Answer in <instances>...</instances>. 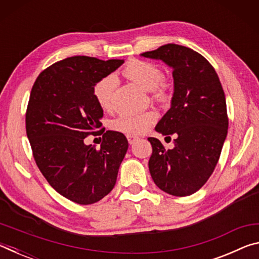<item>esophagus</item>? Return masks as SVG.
I'll return each mask as SVG.
<instances>
[{
    "mask_svg": "<svg viewBox=\"0 0 259 259\" xmlns=\"http://www.w3.org/2000/svg\"><path fill=\"white\" fill-rule=\"evenodd\" d=\"M126 138H128V142L130 145H133L134 143H136L139 139V137H137V136H135V135H128L126 136Z\"/></svg>",
    "mask_w": 259,
    "mask_h": 259,
    "instance_id": "1",
    "label": "esophagus"
}]
</instances>
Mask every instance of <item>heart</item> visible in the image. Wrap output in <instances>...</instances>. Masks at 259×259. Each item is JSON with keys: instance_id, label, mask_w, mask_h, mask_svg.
Here are the masks:
<instances>
[{"instance_id": "1", "label": "heart", "mask_w": 259, "mask_h": 259, "mask_svg": "<svg viewBox=\"0 0 259 259\" xmlns=\"http://www.w3.org/2000/svg\"><path fill=\"white\" fill-rule=\"evenodd\" d=\"M122 75L133 81L142 89L151 91L152 97L156 102L165 103L170 98V85L163 80V72L157 65L150 61L133 59L126 63L122 69ZM116 88V78L108 75L94 85V97L104 111L113 108L114 91ZM155 121L153 112H143L138 114H121L113 121V128L129 135H140L150 128Z\"/></svg>"}]
</instances>
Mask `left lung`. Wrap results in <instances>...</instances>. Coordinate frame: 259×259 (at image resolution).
<instances>
[{
  "label": "left lung",
  "mask_w": 259,
  "mask_h": 259,
  "mask_svg": "<svg viewBox=\"0 0 259 259\" xmlns=\"http://www.w3.org/2000/svg\"><path fill=\"white\" fill-rule=\"evenodd\" d=\"M140 56L163 61L174 77L170 109L155 126L169 139L174 136V147L165 150L159 139L148 138L151 176L168 194L191 195L211 176L226 139L224 90L209 61L190 48L169 43Z\"/></svg>",
  "instance_id": "8db88e82"
}]
</instances>
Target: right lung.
<instances>
[{
  "label": "right lung",
  "instance_id": "right-lung-1",
  "mask_svg": "<svg viewBox=\"0 0 259 259\" xmlns=\"http://www.w3.org/2000/svg\"><path fill=\"white\" fill-rule=\"evenodd\" d=\"M123 63L69 57L45 69L30 91L26 133L35 162L59 194L78 204L98 202L113 190L128 151V140L117 131L103 135L99 150L84 143L103 131L94 85Z\"/></svg>",
  "mask_w": 259,
  "mask_h": 259
}]
</instances>
